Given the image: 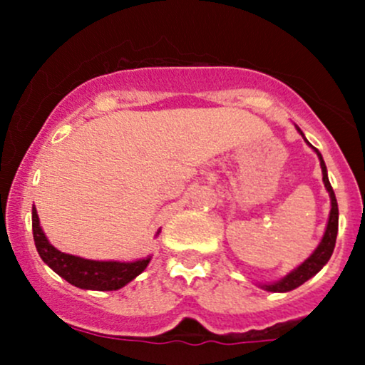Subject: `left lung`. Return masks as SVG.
<instances>
[{"mask_svg": "<svg viewBox=\"0 0 365 365\" xmlns=\"http://www.w3.org/2000/svg\"><path fill=\"white\" fill-rule=\"evenodd\" d=\"M297 130H299L300 135L304 137L302 130H300L299 127H297ZM304 140L307 142L305 137H304ZM307 144H309V142H307ZM309 145H311V144H309ZM311 148H312V145H311ZM312 149L316 150L317 158H319V161H321L322 182H324V187H326V190L329 192V199H331V211H329L328 225H326V232H324V235H322L321 244L317 245V249L311 254V257L305 259V261L300 264L299 267H295V269L290 271V273L284 276V278L279 279V282L271 283V284H261V288H264V290H267V292L284 293V292L295 290L297 287L304 284L305 282H307V279H311L314 274L319 273V271L322 269V266H324V264L329 261L331 254H333V250H334V244H336V235H338V202H336V197H334L333 187H331V183H329L328 170H326L324 159H322L319 150H317L316 148H312Z\"/></svg>", "mask_w": 365, "mask_h": 365, "instance_id": "8db88e82", "label": "left lung"}]
</instances>
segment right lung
<instances>
[{
    "label": "right lung",
    "mask_w": 365,
    "mask_h": 365,
    "mask_svg": "<svg viewBox=\"0 0 365 365\" xmlns=\"http://www.w3.org/2000/svg\"><path fill=\"white\" fill-rule=\"evenodd\" d=\"M32 233H34L36 249L41 259L48 264L56 274L66 279L73 287L82 290L110 292L123 288L125 284L137 278L148 267L149 257L139 259L132 262L120 261H91V259L78 257V255L60 252L56 247L49 244L43 228L39 225L36 207H32ZM159 235V232H158Z\"/></svg>",
    "instance_id": "obj_1"
}]
</instances>
